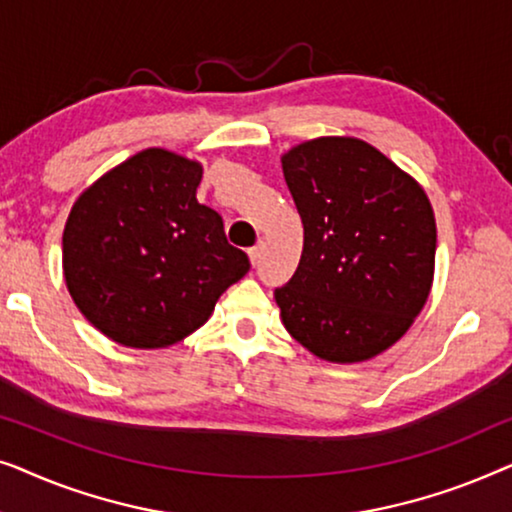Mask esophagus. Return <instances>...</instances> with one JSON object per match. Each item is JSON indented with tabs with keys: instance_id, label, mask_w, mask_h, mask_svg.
<instances>
[{
	"instance_id": "1",
	"label": "esophagus",
	"mask_w": 512,
	"mask_h": 512,
	"mask_svg": "<svg viewBox=\"0 0 512 512\" xmlns=\"http://www.w3.org/2000/svg\"><path fill=\"white\" fill-rule=\"evenodd\" d=\"M261 254H263V244H256V247L249 249V261L254 268L258 265V261H261Z\"/></svg>"
}]
</instances>
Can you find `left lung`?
I'll return each instance as SVG.
<instances>
[{
    "label": "left lung",
    "instance_id": "8db88e82",
    "mask_svg": "<svg viewBox=\"0 0 512 512\" xmlns=\"http://www.w3.org/2000/svg\"><path fill=\"white\" fill-rule=\"evenodd\" d=\"M282 170L303 219L298 270L275 291L284 328L324 361L373 359L408 333L431 293L429 195L356 137L296 144Z\"/></svg>",
    "mask_w": 512,
    "mask_h": 512
}]
</instances>
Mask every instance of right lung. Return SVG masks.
<instances>
[{
    "label": "right lung",
    "instance_id": "right-lung-1",
    "mask_svg": "<svg viewBox=\"0 0 512 512\" xmlns=\"http://www.w3.org/2000/svg\"><path fill=\"white\" fill-rule=\"evenodd\" d=\"M202 165L144 149L93 181L62 233V275L83 317L123 347L160 349L212 317L249 272L221 216L195 198Z\"/></svg>",
    "mask_w": 512,
    "mask_h": 512
}]
</instances>
